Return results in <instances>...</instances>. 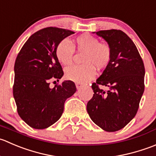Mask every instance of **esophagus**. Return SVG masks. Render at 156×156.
<instances>
[{
	"label": "esophagus",
	"instance_id": "1",
	"mask_svg": "<svg viewBox=\"0 0 156 156\" xmlns=\"http://www.w3.org/2000/svg\"><path fill=\"white\" fill-rule=\"evenodd\" d=\"M76 89H80V88H81L82 86H83V85H82L81 83H76Z\"/></svg>",
	"mask_w": 156,
	"mask_h": 156
}]
</instances>
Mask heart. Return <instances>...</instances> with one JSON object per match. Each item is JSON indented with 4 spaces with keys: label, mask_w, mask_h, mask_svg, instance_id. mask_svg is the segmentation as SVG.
<instances>
[{
    "label": "heart",
    "mask_w": 156,
    "mask_h": 156,
    "mask_svg": "<svg viewBox=\"0 0 156 156\" xmlns=\"http://www.w3.org/2000/svg\"><path fill=\"white\" fill-rule=\"evenodd\" d=\"M74 48L84 52L82 65L72 66L65 70L67 79L79 83H87L95 76L98 69L107 67L112 59V51L107 43L99 42L98 39L89 34H83L75 39L74 44L67 38L61 40L56 47V56L63 65H70L73 61Z\"/></svg>",
    "instance_id": "1"
}]
</instances>
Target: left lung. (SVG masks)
Segmentation results:
<instances>
[{"label":"left lung","instance_id":"left-lung-1","mask_svg":"<svg viewBox=\"0 0 156 156\" xmlns=\"http://www.w3.org/2000/svg\"><path fill=\"white\" fill-rule=\"evenodd\" d=\"M112 48V59L102 74L92 83L94 94L87 103L92 121L102 130L124 128L135 117L144 92L145 67L133 41L121 30L94 32ZM107 86V92L99 89Z\"/></svg>","mask_w":156,"mask_h":156}]
</instances>
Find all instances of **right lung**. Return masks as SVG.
Listing matches in <instances>:
<instances>
[{
    "instance_id": "right-lung-1",
    "label": "right lung",
    "mask_w": 156,
    "mask_h": 156,
    "mask_svg": "<svg viewBox=\"0 0 156 156\" xmlns=\"http://www.w3.org/2000/svg\"><path fill=\"white\" fill-rule=\"evenodd\" d=\"M73 33L61 28H44L29 37L16 57L13 97L20 117L32 128H47L58 121L67 98L76 92L70 80L53 89L49 86L50 80L59 81L64 75L55 53L57 45Z\"/></svg>"
}]
</instances>
